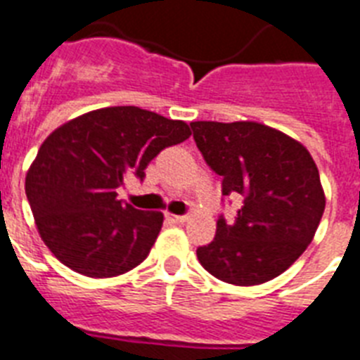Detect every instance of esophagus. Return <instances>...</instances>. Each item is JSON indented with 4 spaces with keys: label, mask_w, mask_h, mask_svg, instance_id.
I'll list each match as a JSON object with an SVG mask.
<instances>
[{
    "label": "esophagus",
    "mask_w": 360,
    "mask_h": 360,
    "mask_svg": "<svg viewBox=\"0 0 360 360\" xmlns=\"http://www.w3.org/2000/svg\"><path fill=\"white\" fill-rule=\"evenodd\" d=\"M166 220L170 221V224H183L186 221V216H177V214H170V212H166Z\"/></svg>",
    "instance_id": "esophagus-1"
}]
</instances>
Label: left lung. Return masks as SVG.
Listing matches in <instances>:
<instances>
[{
	"label": "left lung",
	"instance_id": "8db88e82",
	"mask_svg": "<svg viewBox=\"0 0 360 360\" xmlns=\"http://www.w3.org/2000/svg\"><path fill=\"white\" fill-rule=\"evenodd\" d=\"M198 150L221 195H242L233 224L216 221L214 240L198 248L209 274L231 285H261L297 261L326 209L311 153L290 136L257 122H192Z\"/></svg>",
	"mask_w": 360,
	"mask_h": 360
}]
</instances>
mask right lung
<instances>
[{"mask_svg":"<svg viewBox=\"0 0 360 360\" xmlns=\"http://www.w3.org/2000/svg\"><path fill=\"white\" fill-rule=\"evenodd\" d=\"M190 136L181 120L140 107L86 112L44 140L25 177L38 233L64 266L114 277L144 261L162 214L118 200L125 175L144 181L151 160Z\"/></svg>","mask_w":360,"mask_h":360,"instance_id":"right-lung-1","label":"right lung"}]
</instances>
